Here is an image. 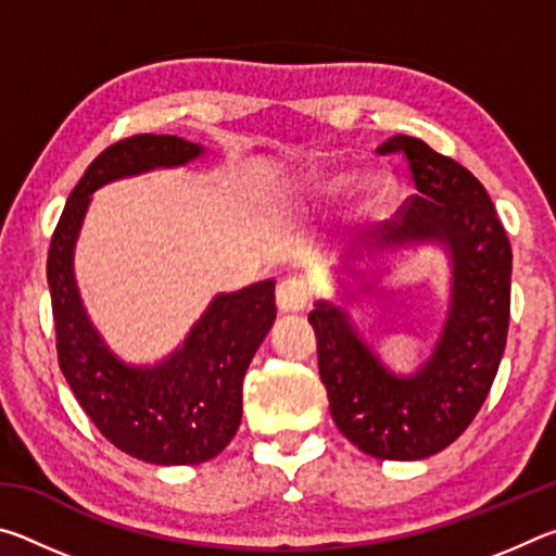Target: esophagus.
Listing matches in <instances>:
<instances>
[{"mask_svg": "<svg viewBox=\"0 0 556 556\" xmlns=\"http://www.w3.org/2000/svg\"><path fill=\"white\" fill-rule=\"evenodd\" d=\"M308 301H312V289L304 277H289L277 285V304L281 312H304Z\"/></svg>", "mask_w": 556, "mask_h": 556, "instance_id": "34e87169", "label": "esophagus"}]
</instances>
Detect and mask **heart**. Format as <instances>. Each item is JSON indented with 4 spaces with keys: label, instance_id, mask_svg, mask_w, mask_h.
Segmentation results:
<instances>
[{
    "label": "heart",
    "instance_id": "b5f03b06",
    "mask_svg": "<svg viewBox=\"0 0 556 556\" xmlns=\"http://www.w3.org/2000/svg\"><path fill=\"white\" fill-rule=\"evenodd\" d=\"M351 184V176L345 174H326L314 181V193L318 195H338L343 188ZM363 191L370 201H382L392 193V176L384 172H375L363 181Z\"/></svg>",
    "mask_w": 556,
    "mask_h": 556
}]
</instances>
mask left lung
Wrapping results in <instances>:
<instances>
[{
  "instance_id": "1",
  "label": "left lung",
  "mask_w": 556,
  "mask_h": 556,
  "mask_svg": "<svg viewBox=\"0 0 556 556\" xmlns=\"http://www.w3.org/2000/svg\"><path fill=\"white\" fill-rule=\"evenodd\" d=\"M378 154L407 156L417 193L382 225L378 248L441 242L451 255V301L429 361L404 378L378 361L345 312L318 301V375L345 439L384 460H419L464 434L491 392L510 324L513 250L483 184L417 137L397 135Z\"/></svg>"
}]
</instances>
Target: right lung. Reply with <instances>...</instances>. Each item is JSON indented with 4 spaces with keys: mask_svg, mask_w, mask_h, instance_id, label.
<instances>
[{
    "mask_svg": "<svg viewBox=\"0 0 556 556\" xmlns=\"http://www.w3.org/2000/svg\"><path fill=\"white\" fill-rule=\"evenodd\" d=\"M201 144L174 135H135L110 144L71 191L49 250L55 351L75 400L110 444L156 466L218 456L242 419V378L275 324V281L218 294L174 355L154 368L122 363L83 308L73 248L92 191L122 176L184 166Z\"/></svg>",
    "mask_w": 556,
    "mask_h": 556,
    "instance_id": "right-lung-1",
    "label": "right lung"
}]
</instances>
